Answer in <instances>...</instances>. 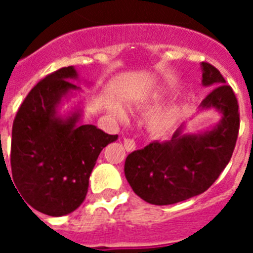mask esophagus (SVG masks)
Returning <instances> with one entry per match:
<instances>
[{"instance_id":"obj_1","label":"esophagus","mask_w":253,"mask_h":253,"mask_svg":"<svg viewBox=\"0 0 253 253\" xmlns=\"http://www.w3.org/2000/svg\"><path fill=\"white\" fill-rule=\"evenodd\" d=\"M124 147L128 152H133L135 149V142L133 139H128L126 138V139H124Z\"/></svg>"}]
</instances>
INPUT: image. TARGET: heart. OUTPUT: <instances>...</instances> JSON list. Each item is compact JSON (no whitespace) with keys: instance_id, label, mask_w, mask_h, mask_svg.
I'll use <instances>...</instances> for the list:
<instances>
[{"instance_id":"b5f03b06","label":"heart","mask_w":253,"mask_h":253,"mask_svg":"<svg viewBox=\"0 0 253 253\" xmlns=\"http://www.w3.org/2000/svg\"><path fill=\"white\" fill-rule=\"evenodd\" d=\"M157 105V100L147 102V107H153ZM110 111L116 120L120 123H125L128 120V115L125 114L119 105H111ZM176 119H177V111L175 107L169 106L165 109L156 111L152 114L147 120V130L154 138H166L173 128H175Z\"/></svg>"}]
</instances>
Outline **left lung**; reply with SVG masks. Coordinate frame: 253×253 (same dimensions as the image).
<instances>
[{"mask_svg":"<svg viewBox=\"0 0 253 253\" xmlns=\"http://www.w3.org/2000/svg\"><path fill=\"white\" fill-rule=\"evenodd\" d=\"M200 66L203 86L211 91L199 109H214L220 120L199 133H185L182 124L171 140L149 143L125 160L129 185L149 204H176L203 194L215 182L233 153L240 130L236 95L215 67L205 62Z\"/></svg>","mask_w":253,"mask_h":253,"instance_id":"8db88e82","label":"left lung"}]
</instances>
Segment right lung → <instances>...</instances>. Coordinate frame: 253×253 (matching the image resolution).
<instances>
[{"label": "right lung", "instance_id": "add662e5", "mask_svg": "<svg viewBox=\"0 0 253 253\" xmlns=\"http://www.w3.org/2000/svg\"><path fill=\"white\" fill-rule=\"evenodd\" d=\"M77 80L73 66L46 76L33 87L13 120V184L26 204L46 215H67L84 203L100 152L118 139L80 123L81 101L66 115L59 113L64 100L82 91L71 82Z\"/></svg>", "mask_w": 253, "mask_h": 253}]
</instances>
